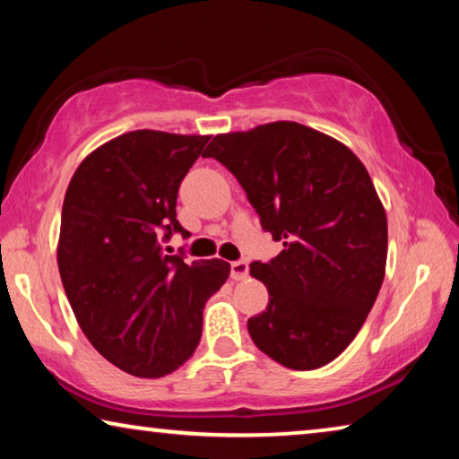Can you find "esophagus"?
I'll use <instances>...</instances> for the list:
<instances>
[{"label":"esophagus","instance_id":"34e87169","mask_svg":"<svg viewBox=\"0 0 459 459\" xmlns=\"http://www.w3.org/2000/svg\"><path fill=\"white\" fill-rule=\"evenodd\" d=\"M247 275H249V265H247V261H232L230 278L235 281H241V280H247Z\"/></svg>","mask_w":459,"mask_h":459}]
</instances>
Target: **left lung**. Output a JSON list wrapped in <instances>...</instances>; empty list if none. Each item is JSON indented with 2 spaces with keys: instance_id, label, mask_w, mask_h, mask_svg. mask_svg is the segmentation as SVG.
I'll return each mask as SVG.
<instances>
[{
  "instance_id": "obj_1",
  "label": "left lung",
  "mask_w": 459,
  "mask_h": 459,
  "mask_svg": "<svg viewBox=\"0 0 459 459\" xmlns=\"http://www.w3.org/2000/svg\"><path fill=\"white\" fill-rule=\"evenodd\" d=\"M204 157L227 167L283 243L278 257L251 264L269 292L247 323L253 343L290 369L326 366L366 323L386 269V212L368 169L298 122L218 134Z\"/></svg>"
}]
</instances>
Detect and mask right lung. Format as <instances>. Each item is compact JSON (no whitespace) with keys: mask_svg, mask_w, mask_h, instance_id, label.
I'll return each instance as SVG.
<instances>
[{"mask_svg":"<svg viewBox=\"0 0 459 459\" xmlns=\"http://www.w3.org/2000/svg\"><path fill=\"white\" fill-rule=\"evenodd\" d=\"M208 138L133 130L85 157L65 194V294L90 343L130 376L161 377L192 358L204 304L230 273L222 259L163 251L176 232L190 237L178 190Z\"/></svg>","mask_w":459,"mask_h":459,"instance_id":"right-lung-1","label":"right lung"}]
</instances>
